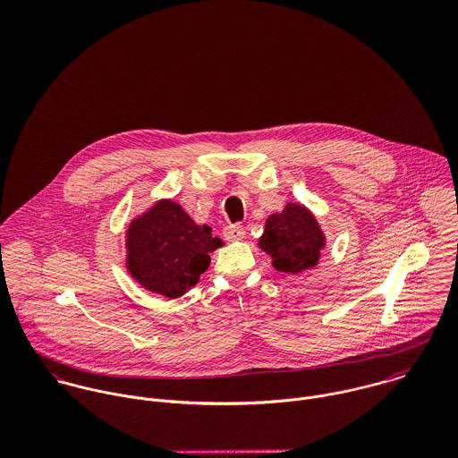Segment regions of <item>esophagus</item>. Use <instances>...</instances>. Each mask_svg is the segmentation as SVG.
Wrapping results in <instances>:
<instances>
[{"instance_id": "obj_1", "label": "esophagus", "mask_w": 458, "mask_h": 458, "mask_svg": "<svg viewBox=\"0 0 458 458\" xmlns=\"http://www.w3.org/2000/svg\"><path fill=\"white\" fill-rule=\"evenodd\" d=\"M245 234H247V231H245L242 225H229V227H225V231H224V236H225V240H229V242H240V240L245 238Z\"/></svg>"}]
</instances>
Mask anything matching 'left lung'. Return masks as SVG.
Here are the masks:
<instances>
[{"label": "left lung", "instance_id": "left-lung-1", "mask_svg": "<svg viewBox=\"0 0 458 458\" xmlns=\"http://www.w3.org/2000/svg\"><path fill=\"white\" fill-rule=\"evenodd\" d=\"M258 245L271 258L275 269L298 275L319 264L327 236L307 206L289 202L280 213L266 218Z\"/></svg>", "mask_w": 458, "mask_h": 458}]
</instances>
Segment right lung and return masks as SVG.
Returning a JSON list of instances; mask_svg holds the SVG:
<instances>
[{
    "instance_id": "right-lung-1",
    "label": "right lung",
    "mask_w": 458,
    "mask_h": 458,
    "mask_svg": "<svg viewBox=\"0 0 458 458\" xmlns=\"http://www.w3.org/2000/svg\"><path fill=\"white\" fill-rule=\"evenodd\" d=\"M224 242L211 227L197 225L173 199H160L131 218L125 234L127 271L149 293L180 298L199 282L209 254Z\"/></svg>"
}]
</instances>
